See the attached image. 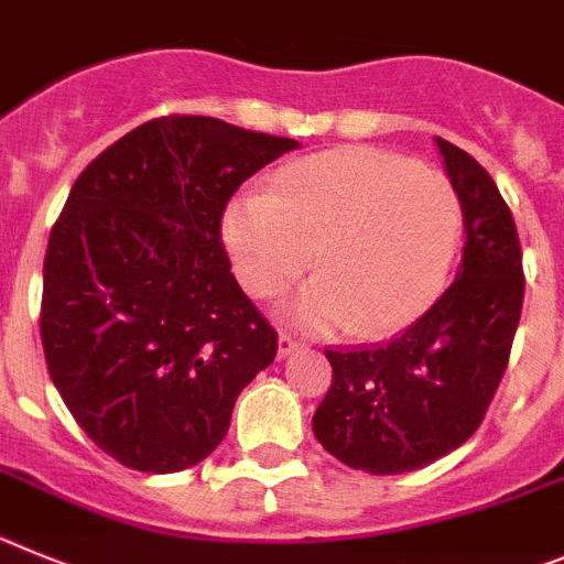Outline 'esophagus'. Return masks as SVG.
<instances>
[{
    "label": "esophagus",
    "instance_id": "34e87169",
    "mask_svg": "<svg viewBox=\"0 0 564 564\" xmlns=\"http://www.w3.org/2000/svg\"><path fill=\"white\" fill-rule=\"evenodd\" d=\"M297 348H303V343L297 337H292V334L281 332V337H278V357H289L292 351H297Z\"/></svg>",
    "mask_w": 564,
    "mask_h": 564
}]
</instances>
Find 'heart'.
Wrapping results in <instances>:
<instances>
[{
  "label": "heart",
  "mask_w": 564,
  "mask_h": 564,
  "mask_svg": "<svg viewBox=\"0 0 564 564\" xmlns=\"http://www.w3.org/2000/svg\"><path fill=\"white\" fill-rule=\"evenodd\" d=\"M227 252L252 297H275L319 272L286 303L314 334H393L444 292L464 205L449 176L377 149H337L289 162L267 194L247 191L221 221Z\"/></svg>",
  "instance_id": "b5f03b06"
}]
</instances>
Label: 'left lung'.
Here are the masks:
<instances>
[{"label":"left lung","mask_w":564,"mask_h":564,"mask_svg":"<svg viewBox=\"0 0 564 564\" xmlns=\"http://www.w3.org/2000/svg\"><path fill=\"white\" fill-rule=\"evenodd\" d=\"M438 149L464 205L458 278L390 343L326 348L332 384L314 410V435L370 475L421 469L480 427L520 323L525 275L514 216L475 156L441 137Z\"/></svg>","instance_id":"obj_1"}]
</instances>
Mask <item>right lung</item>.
I'll use <instances>...</instances> for the list:
<instances>
[{
	"label": "right lung",
	"mask_w": 564,
	"mask_h": 564,
	"mask_svg": "<svg viewBox=\"0 0 564 564\" xmlns=\"http://www.w3.org/2000/svg\"><path fill=\"white\" fill-rule=\"evenodd\" d=\"M297 149L216 118L165 115L75 180L44 256L53 384L106 455L137 471L199 464L278 332L241 292L221 219L241 182Z\"/></svg>",
	"instance_id": "1"
}]
</instances>
